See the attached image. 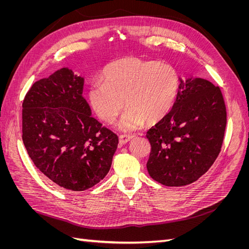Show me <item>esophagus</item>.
Instances as JSON below:
<instances>
[{
  "mask_svg": "<svg viewBox=\"0 0 249 249\" xmlns=\"http://www.w3.org/2000/svg\"><path fill=\"white\" fill-rule=\"evenodd\" d=\"M133 138V136H131V135H127V134H122L119 135V143L120 144H125V143L129 142L131 139Z\"/></svg>",
  "mask_w": 249,
  "mask_h": 249,
  "instance_id": "obj_1",
  "label": "esophagus"
}]
</instances>
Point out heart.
I'll return each instance as SVG.
<instances>
[{
    "instance_id": "obj_1",
    "label": "heart",
    "mask_w": 249,
    "mask_h": 249,
    "mask_svg": "<svg viewBox=\"0 0 249 249\" xmlns=\"http://www.w3.org/2000/svg\"><path fill=\"white\" fill-rule=\"evenodd\" d=\"M104 82L89 88V102L105 123L111 124L127 107L119 122L124 131L139 127L144 120L156 124L168 114L176 102L179 77L167 63L124 57L109 63L103 71Z\"/></svg>"
}]
</instances>
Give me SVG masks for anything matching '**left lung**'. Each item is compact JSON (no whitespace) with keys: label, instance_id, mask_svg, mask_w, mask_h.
<instances>
[{"label":"left lung","instance_id":"obj_1","mask_svg":"<svg viewBox=\"0 0 249 249\" xmlns=\"http://www.w3.org/2000/svg\"><path fill=\"white\" fill-rule=\"evenodd\" d=\"M227 109L221 90L208 80H180L168 114L147 131L150 154L147 171L158 183L189 185L212 166L219 155Z\"/></svg>","mask_w":249,"mask_h":249}]
</instances>
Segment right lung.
Returning a JSON list of instances; mask_svg holds the SVG:
<instances>
[{"label":"right lung","instance_id":"add662e5","mask_svg":"<svg viewBox=\"0 0 249 249\" xmlns=\"http://www.w3.org/2000/svg\"><path fill=\"white\" fill-rule=\"evenodd\" d=\"M84 78L61 69L35 82L22 102V141L44 176L64 189L83 191L107 176L117 135L91 116Z\"/></svg>","mask_w":249,"mask_h":249}]
</instances>
